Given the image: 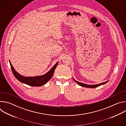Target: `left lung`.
<instances>
[{"label": "left lung", "instance_id": "1", "mask_svg": "<svg viewBox=\"0 0 126 126\" xmlns=\"http://www.w3.org/2000/svg\"><path fill=\"white\" fill-rule=\"evenodd\" d=\"M73 80H74V81L77 83L79 85L82 86V87H86V88H96V87H99L102 85H103V84H106V83H107L108 82V81H106V82H103V83H100V84H96V85H87V84H84V83H80V82H79L78 81H77L76 80H75L74 78H73Z\"/></svg>", "mask_w": 126, "mask_h": 126}]
</instances>
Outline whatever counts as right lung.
<instances>
[{
  "label": "right lung",
  "instance_id": "obj_1",
  "mask_svg": "<svg viewBox=\"0 0 126 126\" xmlns=\"http://www.w3.org/2000/svg\"><path fill=\"white\" fill-rule=\"evenodd\" d=\"M9 63L12 73L14 76L18 80L28 85L34 87L41 86L45 84L49 80H50V79L52 77L55 69L58 63V62H57L47 73L43 75L35 77H24L17 72L12 66L10 61Z\"/></svg>",
  "mask_w": 126,
  "mask_h": 126
}]
</instances>
